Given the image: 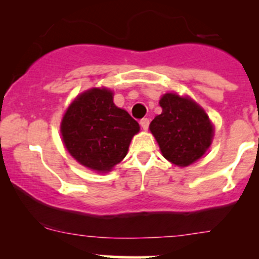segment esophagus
Returning a JSON list of instances; mask_svg holds the SVG:
<instances>
[{
  "label": "esophagus",
  "mask_w": 259,
  "mask_h": 259,
  "mask_svg": "<svg viewBox=\"0 0 259 259\" xmlns=\"http://www.w3.org/2000/svg\"><path fill=\"white\" fill-rule=\"evenodd\" d=\"M140 125L142 126L144 130H147L148 125H150V119H148V118H142V119L140 120Z\"/></svg>",
  "instance_id": "34e87169"
}]
</instances>
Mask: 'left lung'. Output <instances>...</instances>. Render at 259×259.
I'll return each instance as SVG.
<instances>
[{
  "label": "left lung",
  "instance_id": "obj_1",
  "mask_svg": "<svg viewBox=\"0 0 259 259\" xmlns=\"http://www.w3.org/2000/svg\"><path fill=\"white\" fill-rule=\"evenodd\" d=\"M162 113L151 121L150 130L163 157L175 165L187 167L206 153L214 129L207 113L194 100L165 94L159 100Z\"/></svg>",
  "mask_w": 259,
  "mask_h": 259
}]
</instances>
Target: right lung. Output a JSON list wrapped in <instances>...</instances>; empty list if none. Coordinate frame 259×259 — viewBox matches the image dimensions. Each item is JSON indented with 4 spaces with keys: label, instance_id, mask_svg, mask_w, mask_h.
Here are the masks:
<instances>
[{
    "label": "right lung",
    "instance_id": "obj_1",
    "mask_svg": "<svg viewBox=\"0 0 259 259\" xmlns=\"http://www.w3.org/2000/svg\"><path fill=\"white\" fill-rule=\"evenodd\" d=\"M140 125L113 102L108 89L82 92L68 107L61 123L67 151L81 165L95 171H109L126 156Z\"/></svg>",
    "mask_w": 259,
    "mask_h": 259
}]
</instances>
